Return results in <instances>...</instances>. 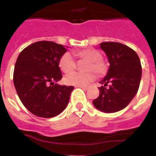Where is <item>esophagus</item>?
Here are the masks:
<instances>
[{"label":"esophagus","mask_w":156,"mask_h":156,"mask_svg":"<svg viewBox=\"0 0 156 156\" xmlns=\"http://www.w3.org/2000/svg\"><path fill=\"white\" fill-rule=\"evenodd\" d=\"M80 87L84 90H87L88 89H89V87H87V86H81V87Z\"/></svg>","instance_id":"1"}]
</instances>
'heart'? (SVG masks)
<instances>
[{"mask_svg": "<svg viewBox=\"0 0 156 156\" xmlns=\"http://www.w3.org/2000/svg\"><path fill=\"white\" fill-rule=\"evenodd\" d=\"M75 55L80 60L87 61L84 70L87 73H73L66 76L64 81L66 84L73 86H86L94 80L95 76L91 71L98 75H101L105 72L106 64L101 58L99 51L94 48H85L75 51ZM59 68L65 73H69L76 68V61L73 56L69 52H66L61 56L58 62Z\"/></svg>", "mask_w": 156, "mask_h": 156, "instance_id": "obj_1", "label": "heart"}]
</instances>
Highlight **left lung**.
<instances>
[{
	"label": "left lung",
	"instance_id": "1",
	"mask_svg": "<svg viewBox=\"0 0 156 156\" xmlns=\"http://www.w3.org/2000/svg\"><path fill=\"white\" fill-rule=\"evenodd\" d=\"M108 57V73L100 81L98 98L92 101L97 109L112 113L126 108L138 90L141 79V65L137 53L117 42L100 44ZM109 83L108 88L105 87Z\"/></svg>",
	"mask_w": 156,
	"mask_h": 156
}]
</instances>
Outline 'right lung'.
Returning <instances> with one entry per match:
<instances>
[{"label":"right lung","instance_id":"add662e5","mask_svg":"<svg viewBox=\"0 0 156 156\" xmlns=\"http://www.w3.org/2000/svg\"><path fill=\"white\" fill-rule=\"evenodd\" d=\"M67 51L52 41H38L24 48L18 56L14 85L23 105L37 116L51 118L68 105L74 87L58 85L62 77L59 59Z\"/></svg>","mask_w":156,"mask_h":156}]
</instances>
